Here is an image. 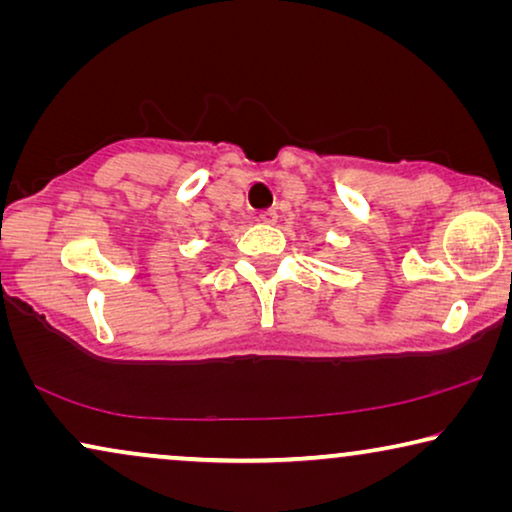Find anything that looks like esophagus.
<instances>
[{"instance_id": "1", "label": "esophagus", "mask_w": 512, "mask_h": 512, "mask_svg": "<svg viewBox=\"0 0 512 512\" xmlns=\"http://www.w3.org/2000/svg\"><path fill=\"white\" fill-rule=\"evenodd\" d=\"M258 221H261V223H275L277 212H275V209H261V212H258Z\"/></svg>"}]
</instances>
